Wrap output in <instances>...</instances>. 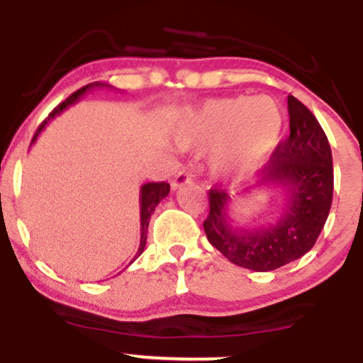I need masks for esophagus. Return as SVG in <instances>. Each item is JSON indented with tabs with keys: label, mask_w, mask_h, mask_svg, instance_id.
Instances as JSON below:
<instances>
[{
	"label": "esophagus",
	"mask_w": 363,
	"mask_h": 363,
	"mask_svg": "<svg viewBox=\"0 0 363 363\" xmlns=\"http://www.w3.org/2000/svg\"><path fill=\"white\" fill-rule=\"evenodd\" d=\"M191 182V176L186 172V170H179L176 174V177L172 179V182H170V186H172V189H177V187L181 186H186Z\"/></svg>",
	"instance_id": "1"
}]
</instances>
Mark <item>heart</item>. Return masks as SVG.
<instances>
[{
	"label": "heart",
	"mask_w": 363,
	"mask_h": 363,
	"mask_svg": "<svg viewBox=\"0 0 363 363\" xmlns=\"http://www.w3.org/2000/svg\"><path fill=\"white\" fill-rule=\"evenodd\" d=\"M283 135V114L273 99H215L182 114L176 141L182 148H210L215 176L232 177L252 172L268 160Z\"/></svg>",
	"instance_id": "1"
}]
</instances>
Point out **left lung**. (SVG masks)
<instances>
[{"instance_id":"obj_1","label":"left lung","mask_w":363,"mask_h":363,"mask_svg":"<svg viewBox=\"0 0 363 363\" xmlns=\"http://www.w3.org/2000/svg\"><path fill=\"white\" fill-rule=\"evenodd\" d=\"M290 136L273 152L261 184L283 187L285 208L277 222L232 227L230 196L210 189V213L203 222L213 247L237 266L273 272L314 247L333 201V155L326 133L301 101L289 95Z\"/></svg>"}]
</instances>
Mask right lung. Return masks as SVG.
Returning <instances> with one entry per match:
<instances>
[{"label": "right lung", "instance_id": "obj_1", "mask_svg": "<svg viewBox=\"0 0 363 363\" xmlns=\"http://www.w3.org/2000/svg\"><path fill=\"white\" fill-rule=\"evenodd\" d=\"M95 86H99V89H101V86H104V85H102V83H90V85L83 86V89L77 90V91H74V94L69 95V97L66 99L65 102H61L60 106H57L56 109H54V111L51 112V114H49V118L45 119L43 124H40L39 129H37L35 135H34V138H32V143H34V141L37 140V136L40 135V131H43V129L45 128V124H48L49 121L56 118L57 114H61V112L65 111V109H68L69 106H73L74 102L80 101L82 95H85L86 91L91 90V89H95ZM32 143H30V145H32ZM169 193H170V186L167 184V182H147V184L141 186V189H140V223H141V239H140V247H138V252H136V256L133 257V261H135L136 257H140V254L145 251V245H147V232H148L150 216H152L153 211H155V208H157L158 203H160L162 199H164L165 196H167ZM133 261H131V262H133ZM131 262H129V264H131Z\"/></svg>", "mask_w": 363, "mask_h": 363}]
</instances>
